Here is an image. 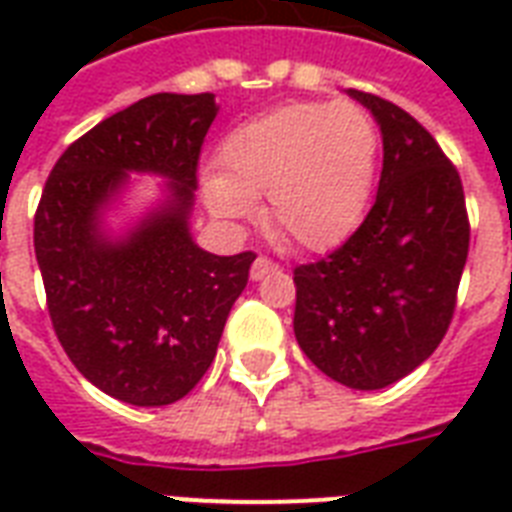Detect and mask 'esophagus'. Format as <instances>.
<instances>
[{
	"label": "esophagus",
	"instance_id": "esophagus-1",
	"mask_svg": "<svg viewBox=\"0 0 512 512\" xmlns=\"http://www.w3.org/2000/svg\"><path fill=\"white\" fill-rule=\"evenodd\" d=\"M276 268H279V265L273 263L271 257H257L255 263H252V271H249V276H252V281H260L263 279V276H268V273L271 271H276Z\"/></svg>",
	"mask_w": 512,
	"mask_h": 512
}]
</instances>
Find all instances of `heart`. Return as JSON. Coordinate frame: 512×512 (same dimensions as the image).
<instances>
[{
  "instance_id": "b5f03b06",
  "label": "heart",
  "mask_w": 512,
  "mask_h": 512,
  "mask_svg": "<svg viewBox=\"0 0 512 512\" xmlns=\"http://www.w3.org/2000/svg\"><path fill=\"white\" fill-rule=\"evenodd\" d=\"M380 127L358 103L303 100L241 124L223 140V172L201 180L207 207L239 220L265 196L281 241L329 249L364 220L380 170Z\"/></svg>"
}]
</instances>
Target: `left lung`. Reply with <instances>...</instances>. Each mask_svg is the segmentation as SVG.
Instances as JSON below:
<instances>
[{
    "instance_id": "obj_1",
    "label": "left lung",
    "mask_w": 512,
    "mask_h": 512,
    "mask_svg": "<svg viewBox=\"0 0 512 512\" xmlns=\"http://www.w3.org/2000/svg\"><path fill=\"white\" fill-rule=\"evenodd\" d=\"M382 132L369 215L340 249L295 268V337L321 372L353 390L388 388L444 340L468 260L460 172L404 108L348 90Z\"/></svg>"
}]
</instances>
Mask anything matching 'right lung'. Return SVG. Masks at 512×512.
Masks as SVG:
<instances>
[{
    "label": "right lung",
    "instance_id": "right-lung-1",
    "mask_svg": "<svg viewBox=\"0 0 512 512\" xmlns=\"http://www.w3.org/2000/svg\"><path fill=\"white\" fill-rule=\"evenodd\" d=\"M212 92H159L95 124L63 151L34 217V252L60 345L87 380L132 406L175 404L212 364L255 252L220 257L193 241ZM130 171L168 180L130 232L102 217Z\"/></svg>",
    "mask_w": 512,
    "mask_h": 512
}]
</instances>
